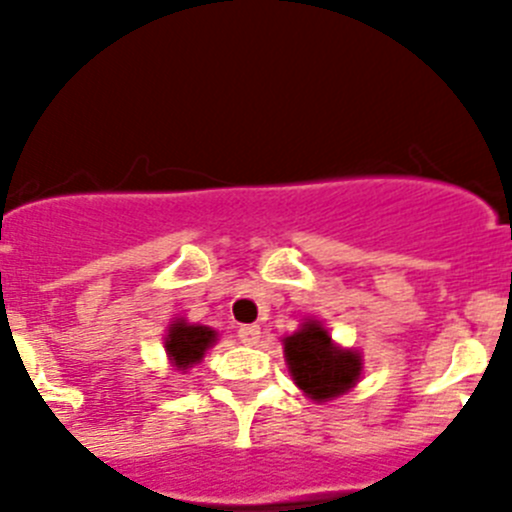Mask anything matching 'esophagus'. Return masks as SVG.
<instances>
[{
    "mask_svg": "<svg viewBox=\"0 0 512 512\" xmlns=\"http://www.w3.org/2000/svg\"><path fill=\"white\" fill-rule=\"evenodd\" d=\"M238 338H241V343H246V346H256L261 338V328L259 325H241V328H238Z\"/></svg>",
    "mask_w": 512,
    "mask_h": 512,
    "instance_id": "obj_1",
    "label": "esophagus"
}]
</instances>
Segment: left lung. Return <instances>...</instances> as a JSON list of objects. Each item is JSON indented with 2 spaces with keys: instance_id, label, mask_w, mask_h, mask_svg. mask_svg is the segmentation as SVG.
<instances>
[{
  "instance_id": "8db88e82",
  "label": "left lung",
  "mask_w": 512,
  "mask_h": 512,
  "mask_svg": "<svg viewBox=\"0 0 512 512\" xmlns=\"http://www.w3.org/2000/svg\"><path fill=\"white\" fill-rule=\"evenodd\" d=\"M282 343L289 374L307 400L318 405L354 390L364 372L359 351L338 346L318 318H305V323L292 336H284Z\"/></svg>"
}]
</instances>
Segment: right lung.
<instances>
[{
  "instance_id": "obj_1",
  "label": "right lung",
  "mask_w": 512,
  "mask_h": 512,
  "mask_svg": "<svg viewBox=\"0 0 512 512\" xmlns=\"http://www.w3.org/2000/svg\"><path fill=\"white\" fill-rule=\"evenodd\" d=\"M217 343V330L210 325L187 323L184 318L171 320L169 330H166L164 348L169 356V364L176 372H187L194 364H200L205 359L207 348Z\"/></svg>"
}]
</instances>
